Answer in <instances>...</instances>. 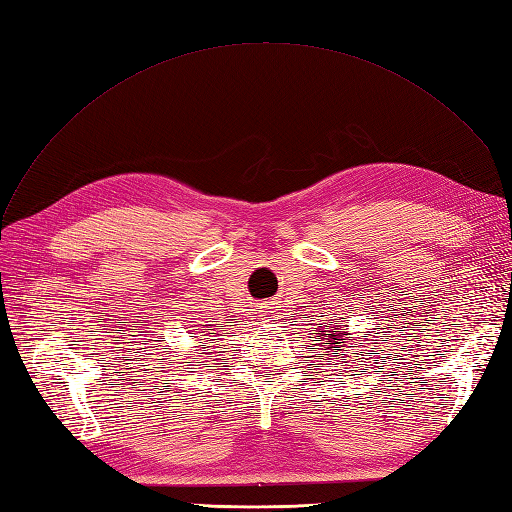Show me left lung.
<instances>
[{
  "instance_id": "left-lung-1",
  "label": "left lung",
  "mask_w": 512,
  "mask_h": 512,
  "mask_svg": "<svg viewBox=\"0 0 512 512\" xmlns=\"http://www.w3.org/2000/svg\"><path fill=\"white\" fill-rule=\"evenodd\" d=\"M355 338L349 334V325L340 327V321L334 323V329H329V325H325V329L319 334V347L323 355H329L331 359H340L344 353L351 351V342ZM364 342H359V347H362ZM323 355H319L323 359Z\"/></svg>"
}]
</instances>
